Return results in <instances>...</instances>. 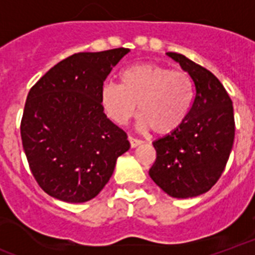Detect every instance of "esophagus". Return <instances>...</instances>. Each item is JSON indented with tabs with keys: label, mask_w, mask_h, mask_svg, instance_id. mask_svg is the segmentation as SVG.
Instances as JSON below:
<instances>
[{
	"label": "esophagus",
	"mask_w": 255,
	"mask_h": 255,
	"mask_svg": "<svg viewBox=\"0 0 255 255\" xmlns=\"http://www.w3.org/2000/svg\"><path fill=\"white\" fill-rule=\"evenodd\" d=\"M128 140H129V144H131L132 148H135V147H137V145H140L143 143L140 139H136L133 136H128Z\"/></svg>",
	"instance_id": "obj_1"
}]
</instances>
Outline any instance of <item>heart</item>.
Returning a JSON list of instances; mask_svg holds the SVG:
<instances>
[{
  "label": "heart",
  "mask_w": 255,
  "mask_h": 255,
  "mask_svg": "<svg viewBox=\"0 0 255 255\" xmlns=\"http://www.w3.org/2000/svg\"><path fill=\"white\" fill-rule=\"evenodd\" d=\"M119 80L120 84L104 83L100 88L103 110L116 124L127 123L137 108L141 128L168 135L187 119L195 95L187 72L136 64L120 72Z\"/></svg>",
  "instance_id": "obj_1"
}]
</instances>
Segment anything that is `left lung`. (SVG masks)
Instances as JSON below:
<instances>
[{
    "label": "left lung",
    "mask_w": 255,
    "mask_h": 255,
    "mask_svg": "<svg viewBox=\"0 0 255 255\" xmlns=\"http://www.w3.org/2000/svg\"><path fill=\"white\" fill-rule=\"evenodd\" d=\"M167 56L190 75L195 96L184 123L152 143L156 160L148 174L170 197L186 199L207 192L221 178L234 143V110L211 72L183 54Z\"/></svg>",
    "instance_id": "obj_1"
}]
</instances>
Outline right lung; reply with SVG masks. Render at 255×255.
<instances>
[{
	"instance_id": "1",
	"label": "right lung",
	"mask_w": 255,
	"mask_h": 255,
	"mask_svg": "<svg viewBox=\"0 0 255 255\" xmlns=\"http://www.w3.org/2000/svg\"><path fill=\"white\" fill-rule=\"evenodd\" d=\"M128 52L72 54L29 91L22 147L34 179L50 197L68 203L91 201L129 149L127 133L107 118L100 103L107 76Z\"/></svg>"
}]
</instances>
